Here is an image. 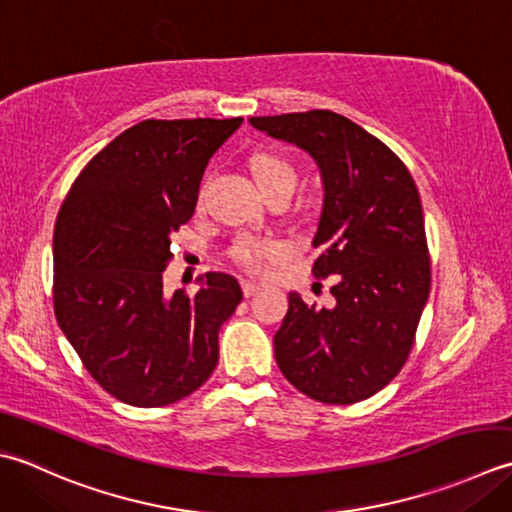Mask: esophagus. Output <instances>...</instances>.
I'll return each mask as SVG.
<instances>
[{"mask_svg":"<svg viewBox=\"0 0 512 512\" xmlns=\"http://www.w3.org/2000/svg\"><path fill=\"white\" fill-rule=\"evenodd\" d=\"M241 287H243V296H245V298H252V296H256L258 291H260V285H258V283H252V280H243Z\"/></svg>","mask_w":512,"mask_h":512,"instance_id":"obj_1","label":"esophagus"}]
</instances>
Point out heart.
Instances as JSON below:
<instances>
[{
    "label": "heart",
    "instance_id": "b5f03b06",
    "mask_svg": "<svg viewBox=\"0 0 512 512\" xmlns=\"http://www.w3.org/2000/svg\"><path fill=\"white\" fill-rule=\"evenodd\" d=\"M252 170L263 187V192L276 185H294L296 187V170L289 161L280 159L276 154L258 152L252 159ZM229 258L245 271H263L267 263L285 254V243L274 236L258 234H241L236 236L227 249Z\"/></svg>",
    "mask_w": 512,
    "mask_h": 512
}]
</instances>
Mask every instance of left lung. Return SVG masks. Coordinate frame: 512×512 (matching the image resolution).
<instances>
[{
    "label": "left lung",
    "mask_w": 512,
    "mask_h": 512,
    "mask_svg": "<svg viewBox=\"0 0 512 512\" xmlns=\"http://www.w3.org/2000/svg\"><path fill=\"white\" fill-rule=\"evenodd\" d=\"M269 137L296 143L320 165L325 205L314 238L316 278L333 276V309L289 294L274 336L276 362L307 398L353 404L409 360L431 289L420 194L400 156L331 110L252 117Z\"/></svg>",
    "instance_id": "8db88e82"
}]
</instances>
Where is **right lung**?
<instances>
[{"label":"right lung","mask_w":512,"mask_h":512,"mask_svg":"<svg viewBox=\"0 0 512 512\" xmlns=\"http://www.w3.org/2000/svg\"><path fill=\"white\" fill-rule=\"evenodd\" d=\"M241 123L141 121L92 156L61 203L55 316L86 371L125 404H174L216 369L218 331L243 300L241 285L214 271L194 296L170 298L163 271L207 163Z\"/></svg>","instance_id":"obj_1"}]
</instances>
